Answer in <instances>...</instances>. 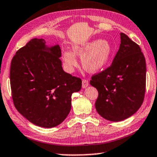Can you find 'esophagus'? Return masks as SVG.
Here are the masks:
<instances>
[{"label": "esophagus", "instance_id": "34e87169", "mask_svg": "<svg viewBox=\"0 0 157 157\" xmlns=\"http://www.w3.org/2000/svg\"><path fill=\"white\" fill-rule=\"evenodd\" d=\"M89 85V82L87 80H85V79H83L82 80V87L83 88H85V87H87V86Z\"/></svg>", "mask_w": 157, "mask_h": 157}]
</instances>
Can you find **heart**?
I'll list each match as a JSON object with an SVG mask.
<instances>
[{
  "mask_svg": "<svg viewBox=\"0 0 157 157\" xmlns=\"http://www.w3.org/2000/svg\"><path fill=\"white\" fill-rule=\"evenodd\" d=\"M112 52L113 47L105 40H94L74 47V53L82 56L83 67L89 72H98L103 68L109 61ZM63 59L69 71H72L73 67L77 66V59L72 52H64Z\"/></svg>",
  "mask_w": 157,
  "mask_h": 157,
  "instance_id": "heart-1",
  "label": "heart"
}]
</instances>
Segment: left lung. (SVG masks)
<instances>
[{"mask_svg":"<svg viewBox=\"0 0 157 157\" xmlns=\"http://www.w3.org/2000/svg\"><path fill=\"white\" fill-rule=\"evenodd\" d=\"M146 60L141 48L121 33V44L110 65L93 75L90 83L98 91L95 108L106 120L128 118L143 103L146 90Z\"/></svg>","mask_w":157,"mask_h":157,"instance_id":"obj_1","label":"left lung"}]
</instances>
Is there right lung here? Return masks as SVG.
<instances>
[{
    "label": "right lung",
    "instance_id": "add662e5",
    "mask_svg": "<svg viewBox=\"0 0 157 157\" xmlns=\"http://www.w3.org/2000/svg\"><path fill=\"white\" fill-rule=\"evenodd\" d=\"M33 39L11 60L10 82L16 110L36 126L52 128L61 124L71 109V96L80 90L82 80L64 72L61 49L45 47Z\"/></svg>",
    "mask_w": 157,
    "mask_h": 157
}]
</instances>
